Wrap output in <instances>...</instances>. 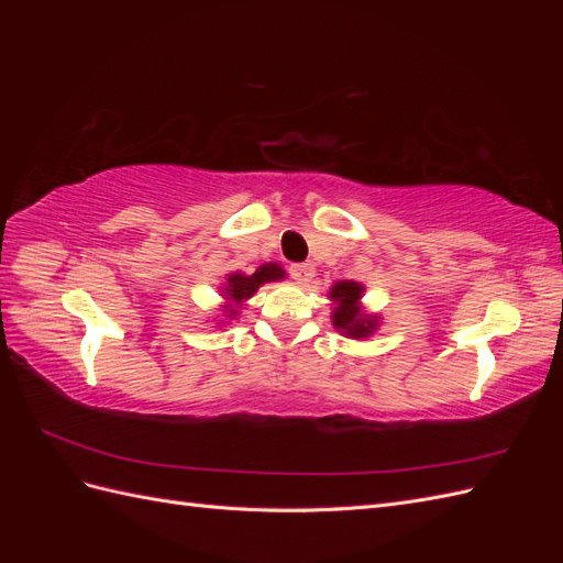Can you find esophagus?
<instances>
[{
    "mask_svg": "<svg viewBox=\"0 0 563 563\" xmlns=\"http://www.w3.org/2000/svg\"><path fill=\"white\" fill-rule=\"evenodd\" d=\"M288 272H291V277H294L298 284H308V282L314 277V267H312L310 263L291 265V267H288Z\"/></svg>",
    "mask_w": 563,
    "mask_h": 563,
    "instance_id": "esophagus-1",
    "label": "esophagus"
}]
</instances>
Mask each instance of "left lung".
I'll return each instance as SVG.
<instances>
[{"instance_id": "1", "label": "left lung", "mask_w": 563, "mask_h": 563, "mask_svg": "<svg viewBox=\"0 0 563 563\" xmlns=\"http://www.w3.org/2000/svg\"><path fill=\"white\" fill-rule=\"evenodd\" d=\"M364 288L354 282H340L331 288V298L338 302L333 312V323L338 331H345L350 338H364L376 331V319L362 314L360 298Z\"/></svg>"}]
</instances>
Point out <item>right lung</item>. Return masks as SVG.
I'll list each match as a JSON object with an SVG mask.
<instances>
[{
	"mask_svg": "<svg viewBox=\"0 0 563 563\" xmlns=\"http://www.w3.org/2000/svg\"><path fill=\"white\" fill-rule=\"evenodd\" d=\"M284 277V269L279 265H261L258 269L253 272V275H230L228 277V286H225V294L232 302H242L246 298H251L255 291H258V286L265 282H275Z\"/></svg>",
	"mask_w": 563,
	"mask_h": 563,
	"instance_id": "1",
	"label": "right lung"
}]
</instances>
